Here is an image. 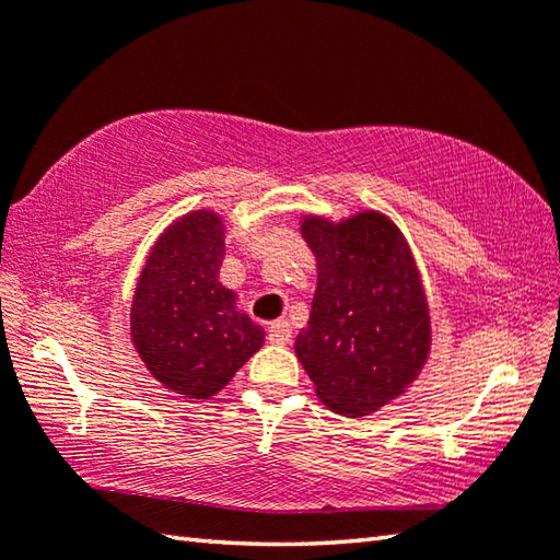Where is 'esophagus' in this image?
Segmentation results:
<instances>
[{
	"label": "esophagus",
	"instance_id": "1",
	"mask_svg": "<svg viewBox=\"0 0 560 560\" xmlns=\"http://www.w3.org/2000/svg\"><path fill=\"white\" fill-rule=\"evenodd\" d=\"M267 338L277 346H287L291 340V326L287 324V320H273V324L269 326Z\"/></svg>",
	"mask_w": 560,
	"mask_h": 560
}]
</instances>
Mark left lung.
<instances>
[{"mask_svg":"<svg viewBox=\"0 0 560 560\" xmlns=\"http://www.w3.org/2000/svg\"><path fill=\"white\" fill-rule=\"evenodd\" d=\"M303 240L318 261V289L296 355L330 410L371 415L402 395L430 350L428 301L402 234L360 212L334 224L306 217Z\"/></svg>","mask_w":560,"mask_h":560,"instance_id":"obj_1","label":"left lung"}]
</instances>
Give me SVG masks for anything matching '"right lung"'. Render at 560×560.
<instances>
[{"instance_id":"add662e5","label":"right lung","mask_w":560,"mask_h":560,"mask_svg":"<svg viewBox=\"0 0 560 560\" xmlns=\"http://www.w3.org/2000/svg\"><path fill=\"white\" fill-rule=\"evenodd\" d=\"M222 259L220 217L185 214L160 236L130 308V336L148 371L192 400L220 393L264 343L261 326L220 283Z\"/></svg>"}]
</instances>
